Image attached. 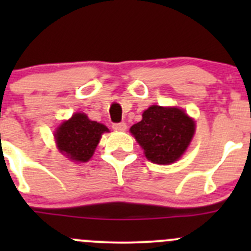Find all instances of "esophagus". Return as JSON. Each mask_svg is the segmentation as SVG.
I'll list each match as a JSON object with an SVG mask.
<instances>
[{"instance_id": "obj_1", "label": "esophagus", "mask_w": 251, "mask_h": 251, "mask_svg": "<svg viewBox=\"0 0 251 251\" xmlns=\"http://www.w3.org/2000/svg\"><path fill=\"white\" fill-rule=\"evenodd\" d=\"M127 128L125 123H119V124H113V130L115 131H125Z\"/></svg>"}]
</instances>
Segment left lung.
Listing matches in <instances>:
<instances>
[{"mask_svg": "<svg viewBox=\"0 0 251 251\" xmlns=\"http://www.w3.org/2000/svg\"><path fill=\"white\" fill-rule=\"evenodd\" d=\"M130 132L148 160L168 165L187 151L196 132V124L183 109L151 105L143 111L140 123L131 126Z\"/></svg>", "mask_w": 251, "mask_h": 251, "instance_id": "left-lung-1", "label": "left lung"}]
</instances>
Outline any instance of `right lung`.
Instances as JSON below:
<instances>
[{
    "instance_id": "add662e5",
    "label": "right lung",
    "mask_w": 251,
    "mask_h": 251,
    "mask_svg": "<svg viewBox=\"0 0 251 251\" xmlns=\"http://www.w3.org/2000/svg\"><path fill=\"white\" fill-rule=\"evenodd\" d=\"M104 132H109L107 126L90 120L86 114L75 113L55 130L54 138L63 155L73 161L86 163L92 158Z\"/></svg>"
}]
</instances>
